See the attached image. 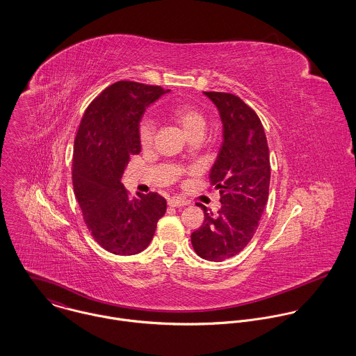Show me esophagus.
Masks as SVG:
<instances>
[{
  "instance_id": "obj_1",
  "label": "esophagus",
  "mask_w": 356,
  "mask_h": 356,
  "mask_svg": "<svg viewBox=\"0 0 356 356\" xmlns=\"http://www.w3.org/2000/svg\"><path fill=\"white\" fill-rule=\"evenodd\" d=\"M189 203L186 200H184L181 197H172L168 200V205H171V207H185Z\"/></svg>"
}]
</instances>
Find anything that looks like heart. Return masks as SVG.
<instances>
[{
    "label": "heart",
    "instance_id": "b5f03b06",
    "mask_svg": "<svg viewBox=\"0 0 356 356\" xmlns=\"http://www.w3.org/2000/svg\"><path fill=\"white\" fill-rule=\"evenodd\" d=\"M167 113L171 119H174L182 127L186 136H191L197 131L204 133L205 130L207 122L203 113L191 104H175L167 109ZM154 131H156V124L151 118H145L141 120L138 127V137L144 148L152 145Z\"/></svg>",
    "mask_w": 356,
    "mask_h": 356
}]
</instances>
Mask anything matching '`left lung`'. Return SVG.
Listing matches in <instances>:
<instances>
[{"instance_id":"obj_1","label":"left lung","mask_w":356,"mask_h":356,"mask_svg":"<svg viewBox=\"0 0 356 356\" xmlns=\"http://www.w3.org/2000/svg\"><path fill=\"white\" fill-rule=\"evenodd\" d=\"M218 108L222 145L209 171L220 191L218 213L204 211L202 227L192 233L196 254L222 261L241 252L252 240L268 199L270 154L260 119L241 99L230 93L204 92Z\"/></svg>"}]
</instances>
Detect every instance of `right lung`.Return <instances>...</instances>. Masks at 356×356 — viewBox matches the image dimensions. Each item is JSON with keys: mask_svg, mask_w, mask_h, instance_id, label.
Wrapping results in <instances>:
<instances>
[{"mask_svg": "<svg viewBox=\"0 0 356 356\" xmlns=\"http://www.w3.org/2000/svg\"><path fill=\"white\" fill-rule=\"evenodd\" d=\"M170 90L120 81L85 111L74 143L72 184L95 240L115 254H136L152 241L167 203L157 195L129 197L122 177L141 152L138 127L145 109Z\"/></svg>", "mask_w": 356, "mask_h": 356, "instance_id": "right-lung-1", "label": "right lung"}]
</instances>
